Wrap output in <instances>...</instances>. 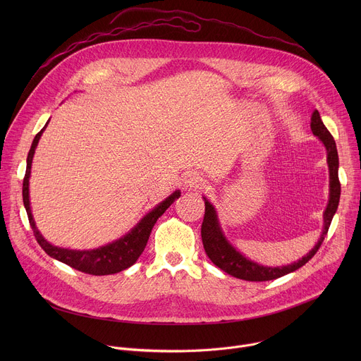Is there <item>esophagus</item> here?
<instances>
[{
	"label": "esophagus",
	"instance_id": "34e87169",
	"mask_svg": "<svg viewBox=\"0 0 361 361\" xmlns=\"http://www.w3.org/2000/svg\"><path fill=\"white\" fill-rule=\"evenodd\" d=\"M184 184H185V187L191 188V187H201L204 184V181L200 174L190 171L184 176Z\"/></svg>",
	"mask_w": 361,
	"mask_h": 361
}]
</instances>
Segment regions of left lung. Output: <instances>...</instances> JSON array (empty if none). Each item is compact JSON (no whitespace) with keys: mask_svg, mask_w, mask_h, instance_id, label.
I'll use <instances>...</instances> for the list:
<instances>
[{"mask_svg":"<svg viewBox=\"0 0 361 361\" xmlns=\"http://www.w3.org/2000/svg\"><path fill=\"white\" fill-rule=\"evenodd\" d=\"M313 134L323 142L327 151V164H329V176H330V192H329V202L327 207L323 214V231L316 243V245L308 251L302 259L287 264V266H263L255 263L244 254H241L226 237L220 220L217 216V212L214 209V205L205 198V213H204V220L201 226V238H202V245L205 252H207L209 259L223 271L227 274L241 279L245 281H269L274 280L279 277H283L288 273H293L302 267L308 260L313 259V255L319 251L324 237L327 235L329 227L331 224V220L337 212L338 207V201H340V181H338V154H337V147L333 135L330 131L326 128V126L322 121V117L317 110L312 114V123H310Z\"/></svg>","mask_w":361,"mask_h":361,"instance_id":"left-lung-1","label":"left lung"}]
</instances>
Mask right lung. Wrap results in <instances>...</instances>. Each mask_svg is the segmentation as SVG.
Here are the masks:
<instances>
[{"mask_svg":"<svg viewBox=\"0 0 361 361\" xmlns=\"http://www.w3.org/2000/svg\"><path fill=\"white\" fill-rule=\"evenodd\" d=\"M49 121V120H48ZM47 121V124H48ZM44 128L34 137V141L31 144L28 157H27V170H25V177L23 181V201H24V207L28 214L30 226L34 231V235L41 245V248L53 259L78 270L87 274L92 276H109V274H116L120 273L128 267H131L144 251L148 237L151 234V230L154 224L157 223V220L164 214V212L170 207V205L180 197V190H176L171 195H169L164 201L157 204L151 212H148L126 235L121 238L109 243L106 245H101L98 248L92 250H70V248H63L57 247L54 244H51L44 238L41 231L37 228L32 213H31V205H30V177H31V164L34 159V152L38 145V141L47 127Z\"/></svg>","mask_w":361,"mask_h":361,"instance_id":"obj_1","label":"right lung"}]
</instances>
